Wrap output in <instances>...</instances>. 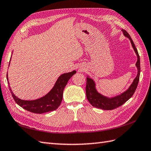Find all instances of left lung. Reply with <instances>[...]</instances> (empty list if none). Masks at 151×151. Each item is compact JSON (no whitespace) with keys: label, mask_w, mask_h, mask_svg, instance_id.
<instances>
[{"label":"left lung","mask_w":151,"mask_h":151,"mask_svg":"<svg viewBox=\"0 0 151 151\" xmlns=\"http://www.w3.org/2000/svg\"><path fill=\"white\" fill-rule=\"evenodd\" d=\"M123 32L124 35L126 37H129L131 41L132 45L134 50L137 54V61L136 62V66L137 67V76L134 79L133 83L127 91L123 93V94L117 96L112 99H108L107 97L102 96L97 91L95 88V83L92 79L87 78L86 79V97H87L88 101L90 104L95 108H98L105 110H111L117 108L121 106L125 103L129 99L132 97L134 92L137 88V84H138L139 75H140V58L138 52L136 47L134 45L133 41L131 38L129 33L125 30H122Z\"/></svg>","instance_id":"obj_1"}]
</instances>
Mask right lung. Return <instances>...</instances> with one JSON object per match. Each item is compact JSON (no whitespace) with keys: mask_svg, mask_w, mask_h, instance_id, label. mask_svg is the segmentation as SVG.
<instances>
[{"mask_svg":"<svg viewBox=\"0 0 151 151\" xmlns=\"http://www.w3.org/2000/svg\"><path fill=\"white\" fill-rule=\"evenodd\" d=\"M75 73L76 70H73L70 73L63 74L58 78L54 88L51 89V91L49 93L44 96L43 97L35 101L21 100L20 99L17 98L13 93L9 86V89L16 103L22 108H24V110L32 112L34 114H41L46 113V112L55 110L58 108L62 101L63 89L65 88L69 80ZM6 77H7L8 82H9L8 79V74L6 75Z\"/></svg>","mask_w":151,"mask_h":151,"instance_id":"add662e5","label":"right lung"}]
</instances>
